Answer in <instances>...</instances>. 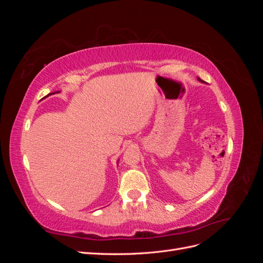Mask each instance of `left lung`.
I'll use <instances>...</instances> for the list:
<instances>
[{"mask_svg":"<svg viewBox=\"0 0 263 263\" xmlns=\"http://www.w3.org/2000/svg\"><path fill=\"white\" fill-rule=\"evenodd\" d=\"M197 80H198V81H200V82H202V83H205V82H204L203 80H201V79H200V78H197Z\"/></svg>","mask_w":263,"mask_h":263,"instance_id":"obj_1","label":"left lung"}]
</instances>
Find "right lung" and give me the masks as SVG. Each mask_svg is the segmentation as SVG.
Segmentation results:
<instances>
[{
	"label": "right lung",
	"mask_w": 263,
	"mask_h": 263,
	"mask_svg": "<svg viewBox=\"0 0 263 263\" xmlns=\"http://www.w3.org/2000/svg\"><path fill=\"white\" fill-rule=\"evenodd\" d=\"M59 92H60V91H57V92H52V93H49L48 95H47V97H49V95H51V94H54V93H59ZM47 97H45V98H47ZM45 98H44V99H45ZM117 163H118V161H117Z\"/></svg>",
	"instance_id": "add662e5"
}]
</instances>
